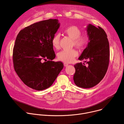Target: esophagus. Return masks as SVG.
I'll return each mask as SVG.
<instances>
[{
	"mask_svg": "<svg viewBox=\"0 0 124 124\" xmlns=\"http://www.w3.org/2000/svg\"><path fill=\"white\" fill-rule=\"evenodd\" d=\"M64 66H65V67H66V66H67L68 65V64H67V63H64Z\"/></svg>",
	"mask_w": 124,
	"mask_h": 124,
	"instance_id": "1",
	"label": "esophagus"
}]
</instances>
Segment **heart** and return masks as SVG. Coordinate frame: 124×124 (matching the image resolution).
Here are the masks:
<instances>
[{
  "mask_svg": "<svg viewBox=\"0 0 124 124\" xmlns=\"http://www.w3.org/2000/svg\"><path fill=\"white\" fill-rule=\"evenodd\" d=\"M64 33L67 35L72 40L73 44L80 50H83L86 46L88 39L85 36H81V30L75 26H71L64 31ZM52 44L53 47L58 49L60 48V36L56 35L52 39ZM78 55V52L76 49H72L71 50H62L57 55L58 60L64 63L72 62L74 59Z\"/></svg>",
  "mask_w": 124,
  "mask_h": 124,
  "instance_id": "heart-1",
  "label": "heart"
}]
</instances>
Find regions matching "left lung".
Segmentation results:
<instances>
[{
	"label": "left lung",
	"instance_id": "1",
	"mask_svg": "<svg viewBox=\"0 0 124 124\" xmlns=\"http://www.w3.org/2000/svg\"><path fill=\"white\" fill-rule=\"evenodd\" d=\"M89 40L79 58L84 63L74 65L73 80L78 87L88 88L99 83L107 73L109 61V46L105 31L89 24L86 28ZM86 63L87 65L85 64Z\"/></svg>",
	"mask_w": 124,
	"mask_h": 124
}]
</instances>
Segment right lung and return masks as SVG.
I'll return each instance as SVG.
<instances>
[{
  "mask_svg": "<svg viewBox=\"0 0 124 124\" xmlns=\"http://www.w3.org/2000/svg\"><path fill=\"white\" fill-rule=\"evenodd\" d=\"M60 25L57 19L42 20L20 30L16 38L14 69L24 84L32 89L40 91L51 86L63 68L62 62L52 61L56 57L52 39Z\"/></svg>",
  "mask_w": 124,
  "mask_h": 124,
  "instance_id": "add662e5",
  "label": "right lung"
}]
</instances>
